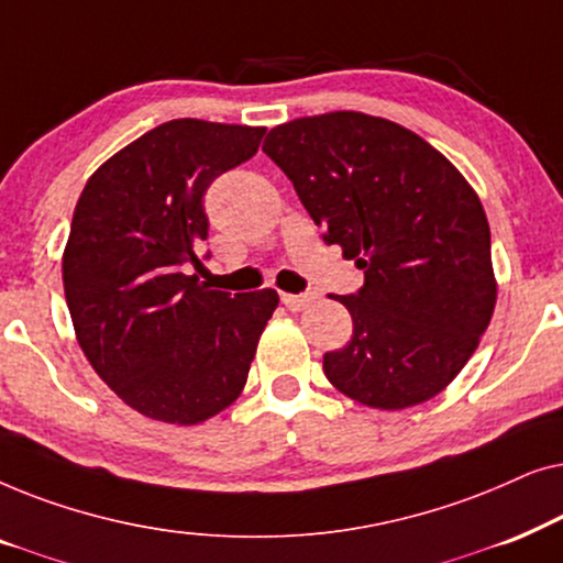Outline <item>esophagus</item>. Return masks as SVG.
<instances>
[{"mask_svg": "<svg viewBox=\"0 0 563 563\" xmlns=\"http://www.w3.org/2000/svg\"><path fill=\"white\" fill-rule=\"evenodd\" d=\"M314 299H318V295H314V291H307V295H282L284 307H287V310H291V312L305 310V307H310Z\"/></svg>", "mask_w": 563, "mask_h": 563, "instance_id": "esophagus-1", "label": "esophagus"}]
</instances>
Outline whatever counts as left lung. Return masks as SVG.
Returning <instances> with one entry per match:
<instances>
[{"instance_id":"1","label":"left lung","mask_w":563,"mask_h":563,"mask_svg":"<svg viewBox=\"0 0 563 563\" xmlns=\"http://www.w3.org/2000/svg\"><path fill=\"white\" fill-rule=\"evenodd\" d=\"M264 153L364 287L333 297L353 335L322 356L330 384L376 410L428 402L456 379L497 302L489 222L456 166L397 122L328 112L276 125Z\"/></svg>"}]
</instances>
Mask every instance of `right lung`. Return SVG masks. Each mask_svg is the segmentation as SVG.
Instances as JSON below:
<instances>
[{
    "label": "right lung",
    "mask_w": 563,
    "mask_h": 563,
    "mask_svg": "<svg viewBox=\"0 0 563 563\" xmlns=\"http://www.w3.org/2000/svg\"><path fill=\"white\" fill-rule=\"evenodd\" d=\"M266 128L172 120L89 176L64 251L84 356L145 418L197 426L241 397L274 289H210L189 266L207 241L205 191L258 151Z\"/></svg>",
    "instance_id": "obj_1"
}]
</instances>
